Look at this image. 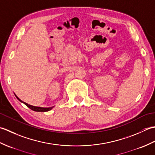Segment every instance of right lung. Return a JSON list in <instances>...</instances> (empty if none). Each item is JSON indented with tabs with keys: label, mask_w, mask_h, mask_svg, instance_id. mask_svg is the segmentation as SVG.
I'll use <instances>...</instances> for the list:
<instances>
[{
	"label": "right lung",
	"mask_w": 155,
	"mask_h": 155,
	"mask_svg": "<svg viewBox=\"0 0 155 155\" xmlns=\"http://www.w3.org/2000/svg\"><path fill=\"white\" fill-rule=\"evenodd\" d=\"M16 96V94H15ZM16 97L17 98V99L20 101L21 102V103H24L26 106L28 107L29 108H31V110H34V111H37V112H47V111H49L51 110L52 108H53L54 107H35V106H32V105H31V104H27V103H25V102L22 101L20 98L17 97L16 96Z\"/></svg>",
	"instance_id": "1"
}]
</instances>
